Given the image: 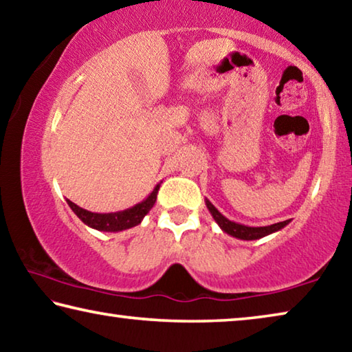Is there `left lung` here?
Here are the masks:
<instances>
[{"mask_svg":"<svg viewBox=\"0 0 352 352\" xmlns=\"http://www.w3.org/2000/svg\"><path fill=\"white\" fill-rule=\"evenodd\" d=\"M205 204L206 208L210 210L211 216L216 220L217 225L222 228V231H225L226 234L237 237V239H242V241H256V239H261V237H265L272 233H276V231L283 230L285 225H289L290 219L289 220H284V222H278V223H273V225H267V226H248V225H242V223H237L233 222V220L226 219L223 214H220L217 211V208L214 206L210 200L205 199Z\"/></svg>","mask_w":352,"mask_h":352,"instance_id":"obj_1","label":"left lung"}]
</instances>
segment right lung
<instances>
[{
	"mask_svg": "<svg viewBox=\"0 0 352 352\" xmlns=\"http://www.w3.org/2000/svg\"><path fill=\"white\" fill-rule=\"evenodd\" d=\"M160 189V183L153 188V190L148 194L146 200L140 201L132 208H127L124 211H116V212H91L83 210V208L77 206L73 201L68 200V205L74 214L79 217L83 223L94 228L98 231H107V233H118V231L129 230L132 226H136L141 223V220L144 219L146 214L152 210V206L157 201V194Z\"/></svg>",
	"mask_w": 352,
	"mask_h": 352,
	"instance_id": "add662e5",
	"label": "right lung"
}]
</instances>
